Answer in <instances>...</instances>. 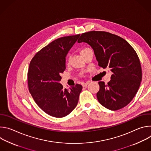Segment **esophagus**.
Returning a JSON list of instances; mask_svg holds the SVG:
<instances>
[{
  "instance_id": "1",
  "label": "esophagus",
  "mask_w": 151,
  "mask_h": 151,
  "mask_svg": "<svg viewBox=\"0 0 151 151\" xmlns=\"http://www.w3.org/2000/svg\"><path fill=\"white\" fill-rule=\"evenodd\" d=\"M90 81H87V82H86L85 83H83V84H82V86L83 87H86V86H87V85H88L89 83H90Z\"/></svg>"
}]
</instances>
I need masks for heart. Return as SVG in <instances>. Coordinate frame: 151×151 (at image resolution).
I'll return each mask as SVG.
<instances>
[{"label": "heart", "instance_id": "obj_1", "mask_svg": "<svg viewBox=\"0 0 151 151\" xmlns=\"http://www.w3.org/2000/svg\"><path fill=\"white\" fill-rule=\"evenodd\" d=\"M90 50V48H83V49H82V50H81V51H80V54H81V55H82V54H83L85 52H86L87 51H88V50Z\"/></svg>", "mask_w": 151, "mask_h": 151}]
</instances>
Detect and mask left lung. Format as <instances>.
<instances>
[{
  "label": "left lung",
  "mask_w": 151,
  "mask_h": 151,
  "mask_svg": "<svg viewBox=\"0 0 151 151\" xmlns=\"http://www.w3.org/2000/svg\"><path fill=\"white\" fill-rule=\"evenodd\" d=\"M78 42L90 45L99 66L110 68L112 72L107 84L99 82V103L111 111L126 106L137 93L142 77L140 62L133 48L123 38L102 31L83 33Z\"/></svg>",
  "instance_id": "1"
}]
</instances>
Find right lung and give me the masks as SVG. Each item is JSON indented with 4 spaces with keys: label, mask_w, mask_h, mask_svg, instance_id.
<instances>
[{
    "label": "right lung",
    "mask_w": 151,
    "mask_h": 151,
    "mask_svg": "<svg viewBox=\"0 0 151 151\" xmlns=\"http://www.w3.org/2000/svg\"><path fill=\"white\" fill-rule=\"evenodd\" d=\"M80 35L54 40L32 59L27 73L29 90L40 108L56 118L69 115L76 106L82 86L69 89L60 83L66 69V57Z\"/></svg>",
    "instance_id": "right-lung-1"
}]
</instances>
